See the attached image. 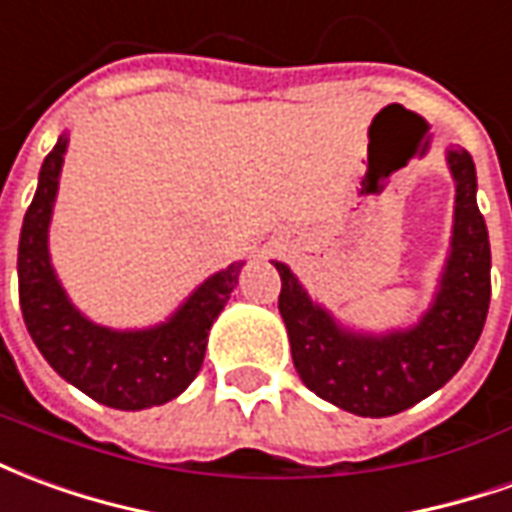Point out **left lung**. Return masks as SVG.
I'll return each instance as SVG.
<instances>
[{
	"mask_svg": "<svg viewBox=\"0 0 512 512\" xmlns=\"http://www.w3.org/2000/svg\"><path fill=\"white\" fill-rule=\"evenodd\" d=\"M455 181L449 256L436 295L408 328L372 333L342 322L308 295L284 262L278 311L300 380L355 416H394L458 372L480 339L491 303V242L477 209V170L466 148H447Z\"/></svg>",
	"mask_w": 512,
	"mask_h": 512,
	"instance_id": "8db88e82",
	"label": "left lung"
}]
</instances>
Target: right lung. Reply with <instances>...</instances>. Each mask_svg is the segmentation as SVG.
I'll use <instances>...</instances> for the list:
<instances>
[{"label":"right lung","mask_w":512,"mask_h":512,"mask_svg":"<svg viewBox=\"0 0 512 512\" xmlns=\"http://www.w3.org/2000/svg\"><path fill=\"white\" fill-rule=\"evenodd\" d=\"M68 134L43 159L38 190L18 239V300L32 342L54 372L107 408L143 411L176 400L201 372L212 322L239 284L245 262L228 264L151 328H107L85 317L60 284L49 226L60 190Z\"/></svg>","instance_id":"add662e5"}]
</instances>
